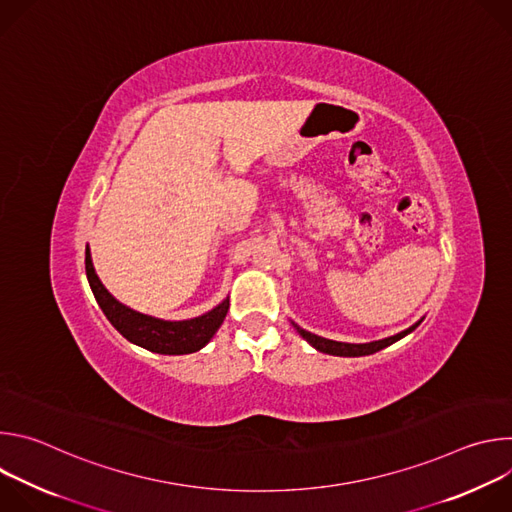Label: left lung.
Masks as SVG:
<instances>
[{"label": "left lung", "mask_w": 512, "mask_h": 512, "mask_svg": "<svg viewBox=\"0 0 512 512\" xmlns=\"http://www.w3.org/2000/svg\"><path fill=\"white\" fill-rule=\"evenodd\" d=\"M423 322V318L419 322H415L413 326H409L407 330L395 334V336H389V338H383V340H375V342H364V344H350V342H338V340H330V338H322L318 334H312L304 328H300L296 322H291V326H294L298 330V334L310 342L316 350L324 352V354H332V356H367V354H375L391 344H395L397 340L405 338L407 334H411L419 324Z\"/></svg>", "instance_id": "left-lung-1"}]
</instances>
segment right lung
<instances>
[{
	"label": "right lung",
	"instance_id": "right-lung-1",
	"mask_svg": "<svg viewBox=\"0 0 512 512\" xmlns=\"http://www.w3.org/2000/svg\"><path fill=\"white\" fill-rule=\"evenodd\" d=\"M85 269L87 279L93 289V296L113 324V328L127 338L129 342L158 354H190L204 348L210 338L221 328L227 312H229V298L214 306L210 312L190 318V320H162L156 316L141 314L117 298L109 294V289L101 283L99 275L95 273L91 249L87 245L85 251Z\"/></svg>",
	"mask_w": 512,
	"mask_h": 512
}]
</instances>
